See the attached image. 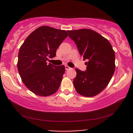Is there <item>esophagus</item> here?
I'll return each mask as SVG.
<instances>
[{
  "label": "esophagus",
  "mask_w": 133,
  "mask_h": 133,
  "mask_svg": "<svg viewBox=\"0 0 133 133\" xmlns=\"http://www.w3.org/2000/svg\"><path fill=\"white\" fill-rule=\"evenodd\" d=\"M65 70H67V71H68V70H69V69H71V68H70V67H69L68 65H65Z\"/></svg>",
  "instance_id": "1"
}]
</instances>
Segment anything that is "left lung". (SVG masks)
I'll return each instance as SVG.
<instances>
[{
	"instance_id": "obj_1",
	"label": "left lung",
	"mask_w": 133,
	"mask_h": 133,
	"mask_svg": "<svg viewBox=\"0 0 133 133\" xmlns=\"http://www.w3.org/2000/svg\"><path fill=\"white\" fill-rule=\"evenodd\" d=\"M86 62V71L76 69L74 88L81 95L92 97L103 91L115 71V52L110 42L99 34L88 29L68 30Z\"/></svg>"
}]
</instances>
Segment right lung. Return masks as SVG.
Returning a JSON list of instances; mask_svg holds the SVG:
<instances>
[{"label": "right lung", "mask_w": 133, "mask_h": 133, "mask_svg": "<svg viewBox=\"0 0 133 133\" xmlns=\"http://www.w3.org/2000/svg\"><path fill=\"white\" fill-rule=\"evenodd\" d=\"M68 36L64 30L41 26L32 32L20 47L17 69L23 83L34 94L49 96L59 89L65 67L47 64Z\"/></svg>", "instance_id": "1"}]
</instances>
